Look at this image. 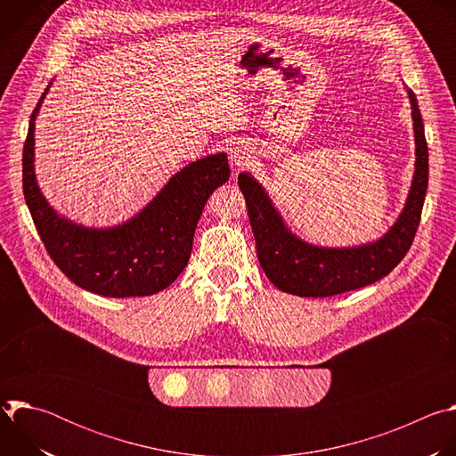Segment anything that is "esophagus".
I'll return each instance as SVG.
<instances>
[{
    "label": "esophagus",
    "instance_id": "1",
    "mask_svg": "<svg viewBox=\"0 0 456 456\" xmlns=\"http://www.w3.org/2000/svg\"><path fill=\"white\" fill-rule=\"evenodd\" d=\"M231 164L236 167V169H241L245 166L250 164V159H252V150L247 142H234L231 151Z\"/></svg>",
    "mask_w": 456,
    "mask_h": 456
}]
</instances>
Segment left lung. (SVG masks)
<instances>
[{
  "mask_svg": "<svg viewBox=\"0 0 456 456\" xmlns=\"http://www.w3.org/2000/svg\"><path fill=\"white\" fill-rule=\"evenodd\" d=\"M413 129L417 144L415 175L406 208L395 225L379 241L354 248L312 247L287 231L264 187L240 173L257 259L265 276L283 292L299 297H329L379 281L392 273L410 250L422 215L428 189V142L413 92Z\"/></svg>",
  "mask_w": 456,
  "mask_h": 456,
  "instance_id": "8db88e82",
  "label": "left lung"
}]
</instances>
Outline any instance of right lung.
<instances>
[{"label":"right lung","instance_id":"obj_1","mask_svg":"<svg viewBox=\"0 0 456 456\" xmlns=\"http://www.w3.org/2000/svg\"><path fill=\"white\" fill-rule=\"evenodd\" d=\"M43 97L30 115L23 148V194L52 262L77 287L99 296L135 297L164 290L187 265L208 199L229 180L227 157L218 153L183 167L127 224L86 229L59 218L36 183L34 120Z\"/></svg>","mask_w":456,"mask_h":456}]
</instances>
